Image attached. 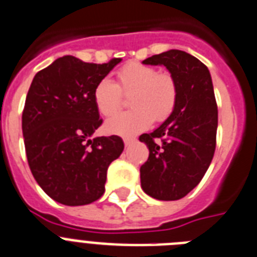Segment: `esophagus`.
<instances>
[{"mask_svg": "<svg viewBox=\"0 0 257 257\" xmlns=\"http://www.w3.org/2000/svg\"><path fill=\"white\" fill-rule=\"evenodd\" d=\"M123 142H124V146H130L131 143H134V142H135V138H124L123 139Z\"/></svg>", "mask_w": 257, "mask_h": 257, "instance_id": "34e87169", "label": "esophagus"}]
</instances>
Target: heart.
Instances as JSON below:
<instances>
[{
  "label": "heart",
  "instance_id": "heart-1",
  "mask_svg": "<svg viewBox=\"0 0 257 257\" xmlns=\"http://www.w3.org/2000/svg\"><path fill=\"white\" fill-rule=\"evenodd\" d=\"M122 94L128 95V111L110 118L105 123L107 134L133 137L147 130L154 119L163 120L173 111L177 86L171 75L141 63H128L116 73V84L102 78L93 90V101L103 116H111L120 109Z\"/></svg>",
  "mask_w": 257,
  "mask_h": 257
}]
</instances>
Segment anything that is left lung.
<instances>
[{
  "label": "left lung",
  "instance_id": "1",
  "mask_svg": "<svg viewBox=\"0 0 257 257\" xmlns=\"http://www.w3.org/2000/svg\"><path fill=\"white\" fill-rule=\"evenodd\" d=\"M143 64L168 69L177 101L164 123L139 138L150 150L141 167L142 189L156 200H180L200 184L213 160L218 127L213 81L206 65L185 51L169 50Z\"/></svg>",
  "mask_w": 257,
  "mask_h": 257
}]
</instances>
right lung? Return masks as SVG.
Listing matches in <instances>:
<instances>
[{"label": "right lung", "instance_id": "right-lung-1", "mask_svg": "<svg viewBox=\"0 0 257 257\" xmlns=\"http://www.w3.org/2000/svg\"><path fill=\"white\" fill-rule=\"evenodd\" d=\"M120 63H85L67 55L39 71L27 93L22 133L29 167L48 196L67 206L97 201L110 163L119 158L116 135L90 139L101 126L93 90Z\"/></svg>", "mask_w": 257, "mask_h": 257}]
</instances>
